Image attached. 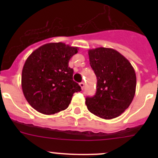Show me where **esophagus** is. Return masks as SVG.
<instances>
[{"mask_svg":"<svg viewBox=\"0 0 158 158\" xmlns=\"http://www.w3.org/2000/svg\"><path fill=\"white\" fill-rule=\"evenodd\" d=\"M79 85H80L81 89H84V88H85V83H84L83 82H80V83H79Z\"/></svg>","mask_w":158,"mask_h":158,"instance_id":"34e87169","label":"esophagus"}]
</instances>
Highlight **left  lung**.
<instances>
[{
  "instance_id": "obj_1",
  "label": "left lung",
  "mask_w": 158,
  "mask_h": 158,
  "mask_svg": "<svg viewBox=\"0 0 158 158\" xmlns=\"http://www.w3.org/2000/svg\"><path fill=\"white\" fill-rule=\"evenodd\" d=\"M89 56L97 85L95 95L85 98L87 108L102 118H114L128 109L135 96V70L128 60L114 49H90Z\"/></svg>"
}]
</instances>
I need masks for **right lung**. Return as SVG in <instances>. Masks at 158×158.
Wrapping results in <instances>:
<instances>
[{"label":"right lung","mask_w":158,"mask_h":158,"mask_svg":"<svg viewBox=\"0 0 158 158\" xmlns=\"http://www.w3.org/2000/svg\"><path fill=\"white\" fill-rule=\"evenodd\" d=\"M77 52L76 47L52 43L28 57L22 71V89L33 109L42 114H55L67 109L73 94L82 90L69 67L70 58Z\"/></svg>","instance_id":"obj_1"}]
</instances>
